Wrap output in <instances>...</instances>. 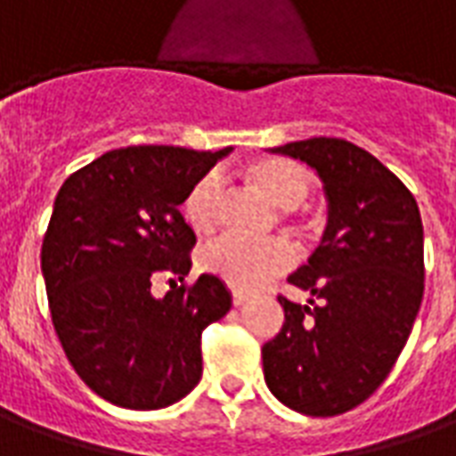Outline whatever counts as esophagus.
Returning a JSON list of instances; mask_svg holds the SVG:
<instances>
[{"label": "esophagus", "mask_w": 456, "mask_h": 456, "mask_svg": "<svg viewBox=\"0 0 456 456\" xmlns=\"http://www.w3.org/2000/svg\"><path fill=\"white\" fill-rule=\"evenodd\" d=\"M247 300H248L247 290H232V303H234V305H244Z\"/></svg>", "instance_id": "esophagus-1"}]
</instances>
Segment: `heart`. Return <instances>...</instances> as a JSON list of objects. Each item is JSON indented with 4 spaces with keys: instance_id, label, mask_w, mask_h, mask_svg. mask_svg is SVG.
<instances>
[{
    "instance_id": "b5f03b06",
    "label": "heart",
    "mask_w": 456,
    "mask_h": 456,
    "mask_svg": "<svg viewBox=\"0 0 456 456\" xmlns=\"http://www.w3.org/2000/svg\"><path fill=\"white\" fill-rule=\"evenodd\" d=\"M244 178L268 205L281 212H293L305 205L315 185L313 173L303 163L281 156H268L248 163ZM222 198L224 183L219 173H205L190 185L188 195L183 200V217L198 237H205L217 227ZM290 258L293 248L283 239L251 244L237 237H222L202 248L200 266L209 276L224 281L227 286L251 290L261 286L266 278L281 273L290 264Z\"/></svg>"
}]
</instances>
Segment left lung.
I'll return each instance as SVG.
<instances>
[{
	"label": "left lung",
	"instance_id": "left-lung-1",
	"mask_svg": "<svg viewBox=\"0 0 456 456\" xmlns=\"http://www.w3.org/2000/svg\"><path fill=\"white\" fill-rule=\"evenodd\" d=\"M305 160L325 185L320 247L288 278L307 305L278 296L286 322L264 344V379L303 415L356 408L391 373L425 290L422 219L412 192L369 151L344 139L271 149Z\"/></svg>",
	"mask_w": 456,
	"mask_h": 456
}]
</instances>
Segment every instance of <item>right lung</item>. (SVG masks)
I'll list each match as a JSON object with an SVG mask.
<instances>
[{
    "label": "right lung",
    "instance_id": "obj_1",
    "mask_svg": "<svg viewBox=\"0 0 456 456\" xmlns=\"http://www.w3.org/2000/svg\"><path fill=\"white\" fill-rule=\"evenodd\" d=\"M229 151H107L58 190L41 247L48 307L68 362L104 401L159 411L198 386L202 330L232 296L209 273L185 283L195 232L178 208ZM156 275L181 286L156 298Z\"/></svg>",
    "mask_w": 456,
    "mask_h": 456
}]
</instances>
